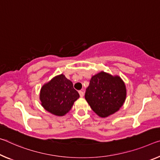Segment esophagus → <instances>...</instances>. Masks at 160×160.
Here are the masks:
<instances>
[{
	"label": "esophagus",
	"instance_id": "1",
	"mask_svg": "<svg viewBox=\"0 0 160 160\" xmlns=\"http://www.w3.org/2000/svg\"><path fill=\"white\" fill-rule=\"evenodd\" d=\"M79 94H80V98H82L83 96H84V92H83V91L80 90V91H79Z\"/></svg>",
	"mask_w": 160,
	"mask_h": 160
}]
</instances>
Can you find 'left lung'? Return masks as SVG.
Segmentation results:
<instances>
[{
  "instance_id": "obj_1",
  "label": "left lung",
  "mask_w": 160,
  "mask_h": 160,
  "mask_svg": "<svg viewBox=\"0 0 160 160\" xmlns=\"http://www.w3.org/2000/svg\"><path fill=\"white\" fill-rule=\"evenodd\" d=\"M126 96V86L120 76L101 71L91 78L85 98L99 117L107 118L120 110Z\"/></svg>"
}]
</instances>
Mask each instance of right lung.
Segmentation results:
<instances>
[{
  "instance_id": "obj_1",
  "label": "right lung",
  "mask_w": 160,
  "mask_h": 160,
  "mask_svg": "<svg viewBox=\"0 0 160 160\" xmlns=\"http://www.w3.org/2000/svg\"><path fill=\"white\" fill-rule=\"evenodd\" d=\"M80 98L73 84L63 74L55 76L42 86L40 100L45 110L56 116H64Z\"/></svg>"
}]
</instances>
